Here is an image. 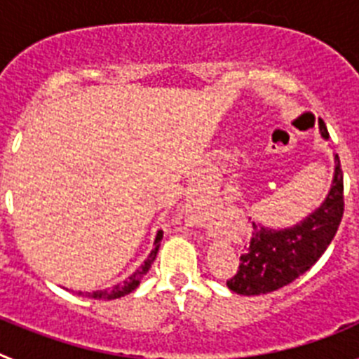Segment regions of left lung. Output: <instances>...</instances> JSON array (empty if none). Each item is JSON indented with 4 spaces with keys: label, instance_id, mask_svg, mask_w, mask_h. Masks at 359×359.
<instances>
[{
    "label": "left lung",
    "instance_id": "8db88e82",
    "mask_svg": "<svg viewBox=\"0 0 359 359\" xmlns=\"http://www.w3.org/2000/svg\"><path fill=\"white\" fill-rule=\"evenodd\" d=\"M320 135L329 140L323 120ZM344 217V172L334 154L331 189L318 208L293 226L271 228L253 223L248 252L241 255L239 271L226 282L228 290L244 297L266 294L287 286L318 261L334 239Z\"/></svg>",
    "mask_w": 359,
    "mask_h": 359
}]
</instances>
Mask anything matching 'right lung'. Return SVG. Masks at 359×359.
Masks as SVG:
<instances>
[{"instance_id":"add662e5","label":"right lung","mask_w":359,"mask_h":359,"mask_svg":"<svg viewBox=\"0 0 359 359\" xmlns=\"http://www.w3.org/2000/svg\"><path fill=\"white\" fill-rule=\"evenodd\" d=\"M161 239H163V231L158 230L156 237H154V248H152V252L149 253L147 259H145L144 262L140 264V268L135 269L131 275H129L128 278L123 282H120V284H115L113 287H109V290H97V291H86V293H82V291H79L77 294H82V297H88V298H97V300H115V298H120V297H126V294L133 293V291L136 290V287L140 286L142 278L147 275V271L151 269V264L154 262V259H156V253L158 250H160V244H161Z\"/></svg>"}]
</instances>
